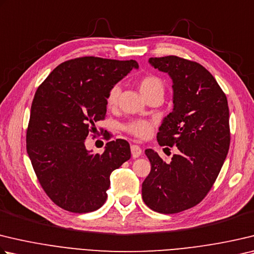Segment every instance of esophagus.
Masks as SVG:
<instances>
[{"label":"esophagus","instance_id":"34e87169","mask_svg":"<svg viewBox=\"0 0 254 254\" xmlns=\"http://www.w3.org/2000/svg\"><path fill=\"white\" fill-rule=\"evenodd\" d=\"M131 153L133 158H139V156L142 154V149L136 144H132L131 145Z\"/></svg>","mask_w":254,"mask_h":254}]
</instances>
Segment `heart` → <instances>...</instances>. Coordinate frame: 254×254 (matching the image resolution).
Listing matches in <instances>:
<instances>
[{"instance_id": "1", "label": "heart", "mask_w": 254, "mask_h": 254, "mask_svg": "<svg viewBox=\"0 0 254 254\" xmlns=\"http://www.w3.org/2000/svg\"><path fill=\"white\" fill-rule=\"evenodd\" d=\"M139 89L141 93L144 95V98L147 99L149 96L153 94H161L164 93V82L161 77L154 74H145L140 77L137 82ZM120 86L113 85L111 89L108 91L107 96H105V104L108 109H114L118 104V99L120 95ZM123 131H126L127 134L136 137V139L144 140L147 139L153 131V123L149 120H132V121L126 123L123 126Z\"/></svg>"}]
</instances>
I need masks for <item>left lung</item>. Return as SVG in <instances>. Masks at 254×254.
Segmentation results:
<instances>
[{"label": "left lung", "mask_w": 254, "mask_h": 254, "mask_svg": "<svg viewBox=\"0 0 254 254\" xmlns=\"http://www.w3.org/2000/svg\"><path fill=\"white\" fill-rule=\"evenodd\" d=\"M150 63L173 80V111L156 137L165 149L177 146L178 153L165 163L145 150L151 171L142 197L151 210L173 214L199 204L218 178L230 147L228 100L200 63L175 55L151 58Z\"/></svg>", "instance_id": "8db88e82"}]
</instances>
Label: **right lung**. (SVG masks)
Returning <instances> with one entry per match:
<instances>
[{
    "mask_svg": "<svg viewBox=\"0 0 254 254\" xmlns=\"http://www.w3.org/2000/svg\"><path fill=\"white\" fill-rule=\"evenodd\" d=\"M133 67H139L134 60L75 58L55 67L36 90L26 151L41 187L61 209L73 213L100 209L107 201L110 175L131 158L126 140L108 142L102 154L91 153L84 143L98 133L95 123L105 119L108 91Z\"/></svg>",
    "mask_w": 254,
    "mask_h": 254,
    "instance_id": "obj_1",
    "label": "right lung"
}]
</instances>
